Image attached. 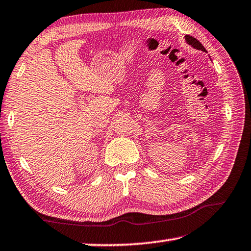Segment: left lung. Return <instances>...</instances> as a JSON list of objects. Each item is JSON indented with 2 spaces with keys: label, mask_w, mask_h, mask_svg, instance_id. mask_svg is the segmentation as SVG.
<instances>
[{
  "label": "left lung",
  "mask_w": 251,
  "mask_h": 251,
  "mask_svg": "<svg viewBox=\"0 0 251 251\" xmlns=\"http://www.w3.org/2000/svg\"><path fill=\"white\" fill-rule=\"evenodd\" d=\"M185 40H186L187 43H188L189 45H192L194 49L199 50H203V52H207L206 49L203 48V46H202V44L201 43V42H199L198 40L195 39V37L190 36V35H186V36H185Z\"/></svg>",
  "instance_id": "1"
}]
</instances>
